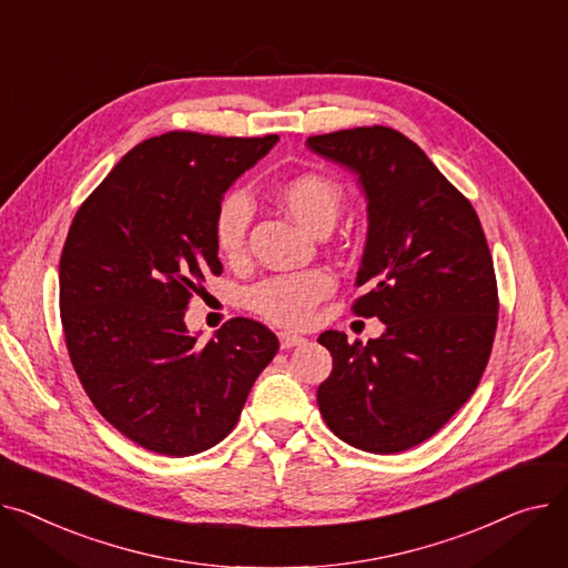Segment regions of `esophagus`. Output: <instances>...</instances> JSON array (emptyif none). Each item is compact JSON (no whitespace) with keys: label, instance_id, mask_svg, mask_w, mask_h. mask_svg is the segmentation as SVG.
<instances>
[{"label":"esophagus","instance_id":"1","mask_svg":"<svg viewBox=\"0 0 568 568\" xmlns=\"http://www.w3.org/2000/svg\"><path fill=\"white\" fill-rule=\"evenodd\" d=\"M307 339L300 337V335H293V332H280V344L282 348H293V346H303Z\"/></svg>","mask_w":568,"mask_h":568}]
</instances>
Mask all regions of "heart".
Instances as JSON below:
<instances>
[{"label":"heart","mask_w":568,"mask_h":568,"mask_svg":"<svg viewBox=\"0 0 568 568\" xmlns=\"http://www.w3.org/2000/svg\"><path fill=\"white\" fill-rule=\"evenodd\" d=\"M284 211L312 233L332 229L339 220L344 194L339 185L316 172L291 176L277 190ZM252 222V202L245 192H226L215 209L213 239L224 258H239ZM335 288V280L321 268L265 277L245 291V307L282 327H303L314 307Z\"/></svg>","instance_id":"obj_1"}]
</instances>
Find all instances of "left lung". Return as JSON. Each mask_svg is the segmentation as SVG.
<instances>
[{
	"instance_id": "left-lung-1",
	"label": "left lung",
	"mask_w": 568,
	"mask_h": 568,
	"mask_svg": "<svg viewBox=\"0 0 568 568\" xmlns=\"http://www.w3.org/2000/svg\"><path fill=\"white\" fill-rule=\"evenodd\" d=\"M307 146L357 174L369 233L353 312L385 323L383 337H318L332 374L316 402L329 430L372 454L406 452L477 389L497 327V282L481 222L426 153L398 130L362 125Z\"/></svg>"
}]
</instances>
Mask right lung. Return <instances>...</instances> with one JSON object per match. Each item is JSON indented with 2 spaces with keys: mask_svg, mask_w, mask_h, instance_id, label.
<instances>
[{
  "mask_svg": "<svg viewBox=\"0 0 568 568\" xmlns=\"http://www.w3.org/2000/svg\"><path fill=\"white\" fill-rule=\"evenodd\" d=\"M277 140L164 132L128 151L73 217L59 261L65 348L95 410L149 452L192 456L224 440L280 348L252 318L206 344L183 321L222 273V194Z\"/></svg>",
  "mask_w": 568,
  "mask_h": 568,
  "instance_id": "obj_1",
  "label": "right lung"
}]
</instances>
